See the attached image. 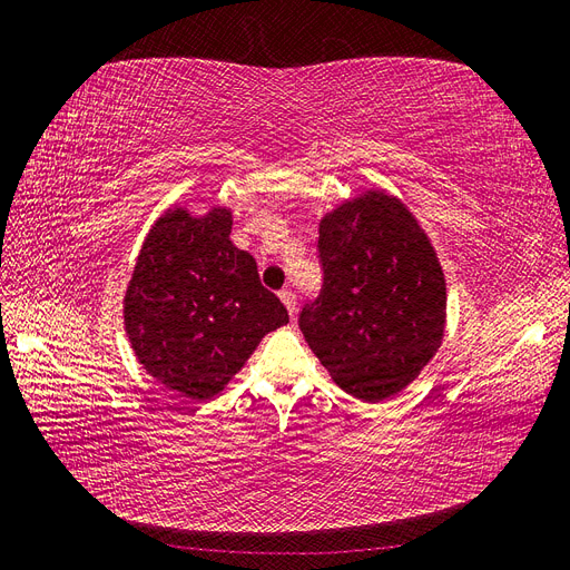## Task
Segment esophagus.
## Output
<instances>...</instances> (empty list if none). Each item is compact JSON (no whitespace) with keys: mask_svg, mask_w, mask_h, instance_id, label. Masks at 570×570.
I'll return each instance as SVG.
<instances>
[{"mask_svg":"<svg viewBox=\"0 0 570 570\" xmlns=\"http://www.w3.org/2000/svg\"><path fill=\"white\" fill-rule=\"evenodd\" d=\"M278 297H281V302L285 304V308H287V314H289V316H295V314H297V302H295V292H292V289H281V292H278Z\"/></svg>","mask_w":570,"mask_h":570,"instance_id":"1","label":"esophagus"}]
</instances>
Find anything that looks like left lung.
Masks as SVG:
<instances>
[{"mask_svg": "<svg viewBox=\"0 0 570 570\" xmlns=\"http://www.w3.org/2000/svg\"><path fill=\"white\" fill-rule=\"evenodd\" d=\"M321 295L299 327L333 381L356 400L400 394L440 350L446 283L409 206L368 189L318 223Z\"/></svg>", "mask_w": 570, "mask_h": 570, "instance_id": "1", "label": "left lung"}]
</instances>
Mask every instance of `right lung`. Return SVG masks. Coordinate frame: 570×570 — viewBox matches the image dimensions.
Wrapping results in <instances>:
<instances>
[{"mask_svg": "<svg viewBox=\"0 0 570 570\" xmlns=\"http://www.w3.org/2000/svg\"><path fill=\"white\" fill-rule=\"evenodd\" d=\"M233 212L170 206L149 228L124 297V325L145 371L193 402L212 400L287 308L254 256L230 239Z\"/></svg>", "mask_w": 570, "mask_h": 570, "instance_id": "add662e5", "label": "right lung"}]
</instances>
